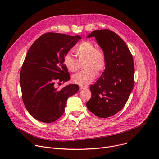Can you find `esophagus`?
Masks as SVG:
<instances>
[{"label":"esophagus","mask_w":159,"mask_h":159,"mask_svg":"<svg viewBox=\"0 0 159 159\" xmlns=\"http://www.w3.org/2000/svg\"><path fill=\"white\" fill-rule=\"evenodd\" d=\"M87 88H88V86H87V85H80V90L85 89H87Z\"/></svg>","instance_id":"esophagus-1"}]
</instances>
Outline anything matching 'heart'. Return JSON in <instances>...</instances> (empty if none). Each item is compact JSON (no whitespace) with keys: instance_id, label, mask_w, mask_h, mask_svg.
Instances as JSON below:
<instances>
[{"instance_id":"1","label":"heart","mask_w":159,"mask_h":159,"mask_svg":"<svg viewBox=\"0 0 159 159\" xmlns=\"http://www.w3.org/2000/svg\"><path fill=\"white\" fill-rule=\"evenodd\" d=\"M74 53L80 62L84 61V68L85 70L73 75L74 83L80 85L89 84L93 82L97 73L99 74L105 69L106 55L102 50L96 48V46L93 43L89 41H82L75 48ZM78 62L70 54L65 55L63 58L65 67L71 72L78 70L79 67Z\"/></svg>"}]
</instances>
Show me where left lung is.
Here are the masks:
<instances>
[{
    "label": "left lung",
    "instance_id": "left-lung-1",
    "mask_svg": "<svg viewBox=\"0 0 159 159\" xmlns=\"http://www.w3.org/2000/svg\"><path fill=\"white\" fill-rule=\"evenodd\" d=\"M95 37L106 57L105 70L90 85L91 98L88 109L101 118L118 112L126 104L133 89L134 64L132 55L124 41L109 30L93 31L87 38Z\"/></svg>",
    "mask_w": 159,
    "mask_h": 159
}]
</instances>
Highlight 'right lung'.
Listing matches in <instances>:
<instances>
[{"label": "right lung", "instance_id": "right-lung-1", "mask_svg": "<svg viewBox=\"0 0 159 159\" xmlns=\"http://www.w3.org/2000/svg\"><path fill=\"white\" fill-rule=\"evenodd\" d=\"M81 39L61 33H47L39 37L29 49L20 73L22 101L36 120L50 123L60 118L66 101L79 87L69 84L58 89L57 82H67L70 74L63 58Z\"/></svg>", "mask_w": 159, "mask_h": 159}]
</instances>
